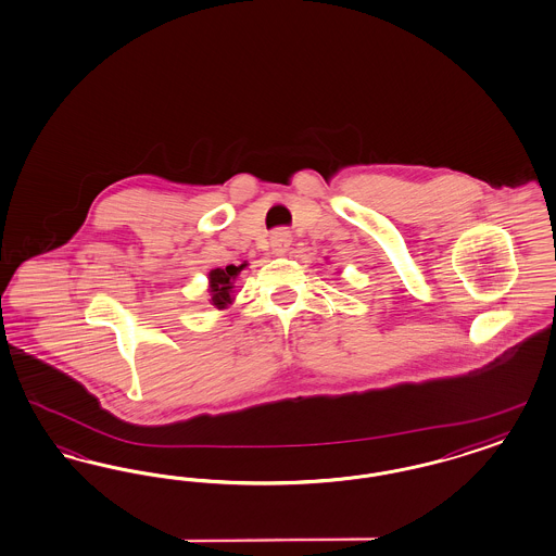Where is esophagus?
Returning a JSON list of instances; mask_svg holds the SVG:
<instances>
[{"label": "esophagus", "instance_id": "34e87169", "mask_svg": "<svg viewBox=\"0 0 556 556\" xmlns=\"http://www.w3.org/2000/svg\"><path fill=\"white\" fill-rule=\"evenodd\" d=\"M289 244H291V236L286 229H277L270 233V248L275 254H286Z\"/></svg>", "mask_w": 556, "mask_h": 556}]
</instances>
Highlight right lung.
Instances as JSON below:
<instances>
[{
    "instance_id": "1",
    "label": "right lung",
    "mask_w": 556,
    "mask_h": 556,
    "mask_svg": "<svg viewBox=\"0 0 556 556\" xmlns=\"http://www.w3.org/2000/svg\"><path fill=\"white\" fill-rule=\"evenodd\" d=\"M245 265L240 267L215 268L208 273L211 279V302L217 308H225L227 304H231V291H233V279L238 277V273L244 268Z\"/></svg>"
}]
</instances>
